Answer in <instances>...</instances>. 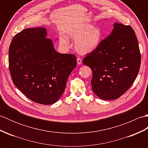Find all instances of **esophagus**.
Listing matches in <instances>:
<instances>
[{"label": "esophagus", "instance_id": "34e87169", "mask_svg": "<svg viewBox=\"0 0 148 148\" xmlns=\"http://www.w3.org/2000/svg\"><path fill=\"white\" fill-rule=\"evenodd\" d=\"M77 63L78 65H80V64H82V59H81L79 57H78L77 58Z\"/></svg>", "mask_w": 148, "mask_h": 148}]
</instances>
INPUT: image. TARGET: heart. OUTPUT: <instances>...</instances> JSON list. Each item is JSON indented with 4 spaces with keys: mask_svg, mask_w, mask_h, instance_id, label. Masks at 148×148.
I'll return each mask as SVG.
<instances>
[{
    "mask_svg": "<svg viewBox=\"0 0 148 148\" xmlns=\"http://www.w3.org/2000/svg\"><path fill=\"white\" fill-rule=\"evenodd\" d=\"M69 37L76 41L75 49L78 53L87 54L95 51L100 46L103 38V32L100 27L87 24L74 30ZM60 41L63 45H67V40L64 37H62Z\"/></svg>",
    "mask_w": 148,
    "mask_h": 148,
    "instance_id": "obj_1",
    "label": "heart"
}]
</instances>
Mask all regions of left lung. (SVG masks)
<instances>
[{"instance_id":"obj_1","label":"left lung","mask_w":148,"mask_h":148,"mask_svg":"<svg viewBox=\"0 0 148 148\" xmlns=\"http://www.w3.org/2000/svg\"><path fill=\"white\" fill-rule=\"evenodd\" d=\"M111 34L83 62L93 72V92L103 100H114L132 85L140 65L139 43L129 25L115 23Z\"/></svg>"}]
</instances>
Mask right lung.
I'll use <instances>...</instances> for the list:
<instances>
[{
    "mask_svg": "<svg viewBox=\"0 0 148 148\" xmlns=\"http://www.w3.org/2000/svg\"><path fill=\"white\" fill-rule=\"evenodd\" d=\"M46 35L43 27L16 34L9 48V68L14 85L27 98L49 105L64 93L77 62L73 54L56 52Z\"/></svg>",
    "mask_w": 148,
    "mask_h": 148,
    "instance_id": "right-lung-1",
    "label": "right lung"
}]
</instances>
